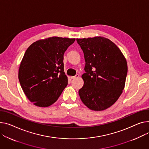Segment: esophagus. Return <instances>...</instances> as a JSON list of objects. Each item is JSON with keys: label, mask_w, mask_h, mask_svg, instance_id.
Segmentation results:
<instances>
[{"label": "esophagus", "mask_w": 149, "mask_h": 149, "mask_svg": "<svg viewBox=\"0 0 149 149\" xmlns=\"http://www.w3.org/2000/svg\"><path fill=\"white\" fill-rule=\"evenodd\" d=\"M79 77V75L78 74H76L75 76H73V77H71V79H75V78H78Z\"/></svg>", "instance_id": "34e87169"}]
</instances>
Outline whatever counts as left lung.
Instances as JSON below:
<instances>
[{"instance_id": "1", "label": "left lung", "mask_w": 149, "mask_h": 149, "mask_svg": "<svg viewBox=\"0 0 149 149\" xmlns=\"http://www.w3.org/2000/svg\"><path fill=\"white\" fill-rule=\"evenodd\" d=\"M77 42L84 53L86 72L79 95L91 110H104L123 92L127 72L126 59L117 45L105 38L77 39Z\"/></svg>"}]
</instances>
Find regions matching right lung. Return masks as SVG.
Masks as SVG:
<instances>
[{
	"instance_id": "1",
	"label": "right lung",
	"mask_w": 149,
	"mask_h": 149,
	"mask_svg": "<svg viewBox=\"0 0 149 149\" xmlns=\"http://www.w3.org/2000/svg\"><path fill=\"white\" fill-rule=\"evenodd\" d=\"M75 40L54 36L38 41L27 49L19 66L18 79L24 94L34 105H52L68 85L63 54Z\"/></svg>"
}]
</instances>
